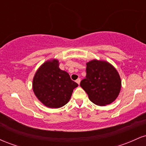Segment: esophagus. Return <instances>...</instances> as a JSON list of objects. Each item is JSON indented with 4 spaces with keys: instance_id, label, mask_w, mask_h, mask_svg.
Here are the masks:
<instances>
[{
    "instance_id": "1",
    "label": "esophagus",
    "mask_w": 146,
    "mask_h": 146,
    "mask_svg": "<svg viewBox=\"0 0 146 146\" xmlns=\"http://www.w3.org/2000/svg\"><path fill=\"white\" fill-rule=\"evenodd\" d=\"M80 81H81V80H80V78H78V80H76V81H75V82H77V83H78L79 85H80Z\"/></svg>"
}]
</instances>
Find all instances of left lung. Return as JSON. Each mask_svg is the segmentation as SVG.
<instances>
[{
  "label": "left lung",
  "instance_id": "1",
  "mask_svg": "<svg viewBox=\"0 0 146 146\" xmlns=\"http://www.w3.org/2000/svg\"><path fill=\"white\" fill-rule=\"evenodd\" d=\"M86 75L80 82L88 98L98 106L110 104L116 100L121 87L118 72L106 61L93 60L86 63Z\"/></svg>",
  "mask_w": 146,
  "mask_h": 146
}]
</instances>
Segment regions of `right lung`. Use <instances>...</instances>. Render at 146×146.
Masks as SVG:
<instances>
[{
	"label": "right lung",
	"mask_w": 146,
	"mask_h": 146,
	"mask_svg": "<svg viewBox=\"0 0 146 146\" xmlns=\"http://www.w3.org/2000/svg\"><path fill=\"white\" fill-rule=\"evenodd\" d=\"M78 86L67 72L59 68V61L56 59L43 63L33 79L35 95L44 106L51 108H60L67 104Z\"/></svg>",
	"instance_id": "1"
}]
</instances>
